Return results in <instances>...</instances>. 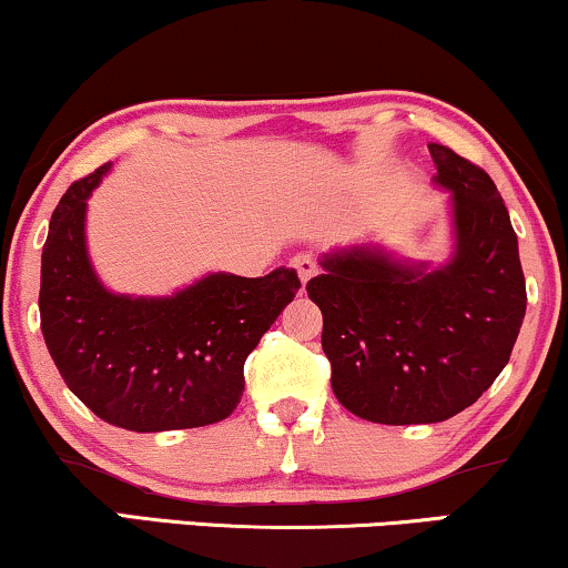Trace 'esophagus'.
I'll return each instance as SVG.
<instances>
[{
	"instance_id": "34e87169",
	"label": "esophagus",
	"mask_w": 568,
	"mask_h": 568,
	"mask_svg": "<svg viewBox=\"0 0 568 568\" xmlns=\"http://www.w3.org/2000/svg\"><path fill=\"white\" fill-rule=\"evenodd\" d=\"M290 263L294 266V271L300 274L302 284L311 282V278L315 276V271H318V266H315V261H313V255H307V253H297Z\"/></svg>"
}]
</instances>
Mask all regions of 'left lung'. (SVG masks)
<instances>
[{"label":"left lung","mask_w":568,"mask_h":568,"mask_svg":"<svg viewBox=\"0 0 568 568\" xmlns=\"http://www.w3.org/2000/svg\"><path fill=\"white\" fill-rule=\"evenodd\" d=\"M428 151L433 185L448 193V261L355 242L323 253V274L307 282L336 399L381 425L444 423L475 404L509 363L527 311L504 197L480 166L446 145Z\"/></svg>","instance_id":"8db88e82"}]
</instances>
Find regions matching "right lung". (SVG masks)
<instances>
[{
	"instance_id": "obj_1",
	"label": "right lung",
	"mask_w": 568,
	"mask_h": 568,
	"mask_svg": "<svg viewBox=\"0 0 568 568\" xmlns=\"http://www.w3.org/2000/svg\"><path fill=\"white\" fill-rule=\"evenodd\" d=\"M112 161L70 185L41 253V331L64 383L93 415L135 433L230 417L242 365L300 290L294 268L245 278L211 271L166 297L106 290L85 240L88 197Z\"/></svg>"
}]
</instances>
